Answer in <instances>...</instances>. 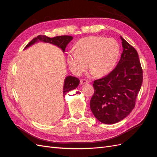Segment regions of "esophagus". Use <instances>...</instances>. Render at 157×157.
<instances>
[{"label":"esophagus","mask_w":157,"mask_h":157,"mask_svg":"<svg viewBox=\"0 0 157 157\" xmlns=\"http://www.w3.org/2000/svg\"><path fill=\"white\" fill-rule=\"evenodd\" d=\"M88 82H89L88 80H85V79H81V80H80V84H87V83H88Z\"/></svg>","instance_id":"esophagus-1"}]
</instances>
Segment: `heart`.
Masks as SVG:
<instances>
[{
  "instance_id": "1",
  "label": "heart",
  "mask_w": 157,
  "mask_h": 157,
  "mask_svg": "<svg viewBox=\"0 0 157 157\" xmlns=\"http://www.w3.org/2000/svg\"><path fill=\"white\" fill-rule=\"evenodd\" d=\"M120 52V46L115 39L90 36L78 40L75 51L68 53L67 61L75 75H81L89 66L90 71L95 75L104 77L115 68Z\"/></svg>"
}]
</instances>
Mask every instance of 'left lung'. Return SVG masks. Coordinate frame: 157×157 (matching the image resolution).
<instances>
[{"label": "left lung", "mask_w": 157, "mask_h": 157, "mask_svg": "<svg viewBox=\"0 0 157 157\" xmlns=\"http://www.w3.org/2000/svg\"><path fill=\"white\" fill-rule=\"evenodd\" d=\"M123 52L116 67L106 77L94 81L90 106L94 117L106 124L124 119L135 107L143 82L138 54L121 36Z\"/></svg>", "instance_id": "obj_1"}]
</instances>
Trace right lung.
I'll use <instances>...</instances> for the list:
<instances>
[{"label": "right lung", "mask_w": 157, "mask_h": 157, "mask_svg": "<svg viewBox=\"0 0 157 157\" xmlns=\"http://www.w3.org/2000/svg\"><path fill=\"white\" fill-rule=\"evenodd\" d=\"M73 36H67V35H63V36H58L53 38H50L48 36H46L45 35H39L35 39H33L29 44L25 46V49L29 48V46L33 45L34 44L36 43L39 42H43L46 43H50L52 44H54L56 46L59 47V48L63 51L64 53L66 46L69 43V42L73 40ZM80 80L78 78H76L73 76H67V77L65 78L64 80V84H63V96L69 92V91L72 90L77 88V86L79 85Z\"/></svg>", "instance_id": "add662e5"}]
</instances>
